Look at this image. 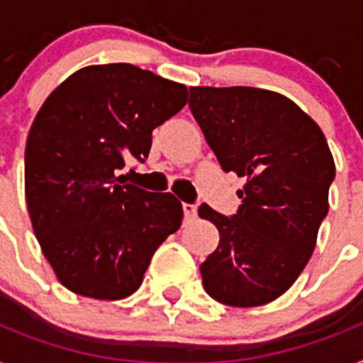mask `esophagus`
<instances>
[{
  "instance_id": "1",
  "label": "esophagus",
  "mask_w": 363,
  "mask_h": 363,
  "mask_svg": "<svg viewBox=\"0 0 363 363\" xmlns=\"http://www.w3.org/2000/svg\"><path fill=\"white\" fill-rule=\"evenodd\" d=\"M182 212H184L186 220H191V218L197 216V205H194V203H182Z\"/></svg>"
}]
</instances>
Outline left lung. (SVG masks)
Segmentation results:
<instances>
[{
    "mask_svg": "<svg viewBox=\"0 0 363 363\" xmlns=\"http://www.w3.org/2000/svg\"><path fill=\"white\" fill-rule=\"evenodd\" d=\"M190 111L223 172L246 177L233 216L201 263L208 296L235 308L272 302L296 281L328 214L335 166L319 125L287 96L255 87H190Z\"/></svg>",
    "mask_w": 363,
    "mask_h": 363,
    "instance_id": "left-lung-1",
    "label": "left lung"
}]
</instances>
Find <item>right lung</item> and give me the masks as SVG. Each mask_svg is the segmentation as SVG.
<instances>
[{"instance_id": "right-lung-1", "label": "right lung", "mask_w": 363, "mask_h": 363, "mask_svg": "<svg viewBox=\"0 0 363 363\" xmlns=\"http://www.w3.org/2000/svg\"><path fill=\"white\" fill-rule=\"evenodd\" d=\"M184 104V85L111 63L69 76L38 110L26 145V201L44 257L69 291L125 298L181 228L175 196L119 173L126 160L145 162L152 130Z\"/></svg>"}]
</instances>
